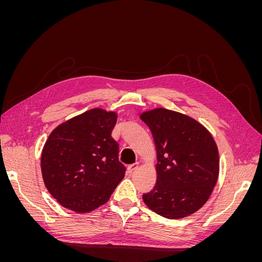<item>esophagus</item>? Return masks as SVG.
<instances>
[{
    "mask_svg": "<svg viewBox=\"0 0 262 262\" xmlns=\"http://www.w3.org/2000/svg\"><path fill=\"white\" fill-rule=\"evenodd\" d=\"M138 166H139L138 163H137V164H131V165L128 166V168H126V170H128L129 173H131L132 171H134V170H136V169L138 168Z\"/></svg>",
    "mask_w": 262,
    "mask_h": 262,
    "instance_id": "1",
    "label": "esophagus"
}]
</instances>
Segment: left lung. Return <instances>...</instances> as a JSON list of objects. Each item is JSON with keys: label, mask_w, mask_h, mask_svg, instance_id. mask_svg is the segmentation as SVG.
<instances>
[{"label": "left lung", "mask_w": 262, "mask_h": 262, "mask_svg": "<svg viewBox=\"0 0 262 262\" xmlns=\"http://www.w3.org/2000/svg\"><path fill=\"white\" fill-rule=\"evenodd\" d=\"M140 118L152 132L157 153L156 184L143 194L144 203L167 219L196 212L219 177V150L211 133L189 116L165 108Z\"/></svg>", "instance_id": "obj_1"}]
</instances>
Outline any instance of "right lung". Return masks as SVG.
I'll return each mask as SVG.
<instances>
[{
  "label": "right lung",
  "instance_id": "1",
  "mask_svg": "<svg viewBox=\"0 0 262 262\" xmlns=\"http://www.w3.org/2000/svg\"><path fill=\"white\" fill-rule=\"evenodd\" d=\"M116 122V113L94 108L50 133L41 153V172L62 207L91 212L109 200L124 177L119 145L112 137Z\"/></svg>",
  "mask_w": 262,
  "mask_h": 262
}]
</instances>
